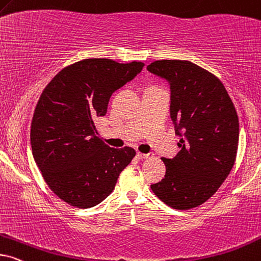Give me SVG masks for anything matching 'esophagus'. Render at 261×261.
I'll return each mask as SVG.
<instances>
[{
  "label": "esophagus",
  "instance_id": "1",
  "mask_svg": "<svg viewBox=\"0 0 261 261\" xmlns=\"http://www.w3.org/2000/svg\"><path fill=\"white\" fill-rule=\"evenodd\" d=\"M150 157H151L150 153H141V152H138L137 153L138 160H147V158H150Z\"/></svg>",
  "mask_w": 261,
  "mask_h": 261
}]
</instances>
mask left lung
<instances>
[{
    "mask_svg": "<svg viewBox=\"0 0 261 261\" xmlns=\"http://www.w3.org/2000/svg\"><path fill=\"white\" fill-rule=\"evenodd\" d=\"M147 70L170 84L171 120L181 137V151L172 160L162 158L167 172L151 189L172 208L197 207L218 191L235 164V107L222 81L189 61H154Z\"/></svg>",
    "mask_w": 261,
    "mask_h": 261,
    "instance_id": "obj_1",
    "label": "left lung"
}]
</instances>
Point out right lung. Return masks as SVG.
I'll list each match as a JSON object with an SVG mask.
<instances>
[{
	"mask_svg": "<svg viewBox=\"0 0 261 261\" xmlns=\"http://www.w3.org/2000/svg\"><path fill=\"white\" fill-rule=\"evenodd\" d=\"M144 66L81 60L60 70L40 94L31 123L33 158L49 188L70 206L103 201L134 158V148L104 144L94 121L107 114L111 94Z\"/></svg>",
	"mask_w": 261,
	"mask_h": 261,
	"instance_id": "obj_1",
	"label": "right lung"
}]
</instances>
